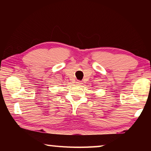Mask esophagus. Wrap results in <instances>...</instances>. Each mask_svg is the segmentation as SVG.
Here are the masks:
<instances>
[{"label":"esophagus","instance_id":"34e87169","mask_svg":"<svg viewBox=\"0 0 151 151\" xmlns=\"http://www.w3.org/2000/svg\"><path fill=\"white\" fill-rule=\"evenodd\" d=\"M82 84V83L81 81H77V82H76V85H81Z\"/></svg>","mask_w":151,"mask_h":151}]
</instances>
